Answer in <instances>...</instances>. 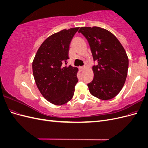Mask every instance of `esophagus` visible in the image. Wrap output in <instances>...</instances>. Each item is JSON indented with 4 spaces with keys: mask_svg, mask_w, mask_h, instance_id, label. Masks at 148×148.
Returning a JSON list of instances; mask_svg holds the SVG:
<instances>
[{
    "mask_svg": "<svg viewBox=\"0 0 148 148\" xmlns=\"http://www.w3.org/2000/svg\"><path fill=\"white\" fill-rule=\"evenodd\" d=\"M79 70L81 71H84L85 69H86V67H85V66H80L79 68Z\"/></svg>",
    "mask_w": 148,
    "mask_h": 148,
    "instance_id": "obj_1",
    "label": "esophagus"
}]
</instances>
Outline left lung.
<instances>
[{
	"instance_id": "1",
	"label": "left lung",
	"mask_w": 148,
	"mask_h": 148,
	"mask_svg": "<svg viewBox=\"0 0 148 148\" xmlns=\"http://www.w3.org/2000/svg\"><path fill=\"white\" fill-rule=\"evenodd\" d=\"M88 40L94 60L92 81L88 84L90 93L102 100L115 97L122 89L127 78L128 58L120 41L109 31L97 26L81 27Z\"/></svg>"
}]
</instances>
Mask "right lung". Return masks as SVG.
<instances>
[{
  "instance_id": "1",
  "label": "right lung",
  "mask_w": 148,
  "mask_h": 148,
  "mask_svg": "<svg viewBox=\"0 0 148 148\" xmlns=\"http://www.w3.org/2000/svg\"><path fill=\"white\" fill-rule=\"evenodd\" d=\"M79 27L51 35L39 47L33 61V73L40 92L53 104L60 106L73 97L78 82V68L66 66L70 42Z\"/></svg>"
}]
</instances>
